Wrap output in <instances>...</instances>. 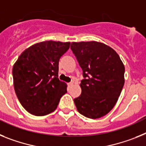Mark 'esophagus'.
Returning a JSON list of instances; mask_svg holds the SVG:
<instances>
[{
    "label": "esophagus",
    "instance_id": "obj_1",
    "mask_svg": "<svg viewBox=\"0 0 146 146\" xmlns=\"http://www.w3.org/2000/svg\"><path fill=\"white\" fill-rule=\"evenodd\" d=\"M68 87H72L73 85V82H70L68 84Z\"/></svg>",
    "mask_w": 146,
    "mask_h": 146
}]
</instances>
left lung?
<instances>
[{"instance_id":"8db88e82","label":"left lung","mask_w":146,"mask_h":146,"mask_svg":"<svg viewBox=\"0 0 146 146\" xmlns=\"http://www.w3.org/2000/svg\"><path fill=\"white\" fill-rule=\"evenodd\" d=\"M70 48L83 70L82 94L74 99L77 110L89 118L103 117L116 104L123 87V63L114 49L99 42H73Z\"/></svg>"}]
</instances>
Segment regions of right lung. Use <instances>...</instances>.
Returning a JSON list of instances; mask_svg holds the SVG:
<instances>
[{
  "instance_id": "1",
  "label": "right lung",
  "mask_w": 146,
  "mask_h": 146,
  "mask_svg": "<svg viewBox=\"0 0 146 146\" xmlns=\"http://www.w3.org/2000/svg\"><path fill=\"white\" fill-rule=\"evenodd\" d=\"M70 42L45 41L26 48L14 64V88L24 109L36 116L57 108L67 84L58 78L59 61Z\"/></svg>"
}]
</instances>
